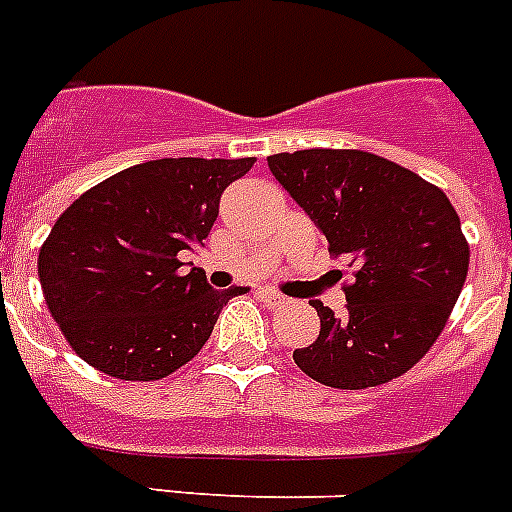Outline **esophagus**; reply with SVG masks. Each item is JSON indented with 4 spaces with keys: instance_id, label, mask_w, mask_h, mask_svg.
Returning <instances> with one entry per match:
<instances>
[{
    "instance_id": "1",
    "label": "esophagus",
    "mask_w": 512,
    "mask_h": 512,
    "mask_svg": "<svg viewBox=\"0 0 512 512\" xmlns=\"http://www.w3.org/2000/svg\"><path fill=\"white\" fill-rule=\"evenodd\" d=\"M259 298L266 308H282V305L287 303L285 295H279V292H274V290H261Z\"/></svg>"
}]
</instances>
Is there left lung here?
Instances as JSON below:
<instances>
[{
  "instance_id": "1",
  "label": "left lung",
  "mask_w": 512,
  "mask_h": 512,
  "mask_svg": "<svg viewBox=\"0 0 512 512\" xmlns=\"http://www.w3.org/2000/svg\"><path fill=\"white\" fill-rule=\"evenodd\" d=\"M266 163L329 251L355 269L344 316L313 300L321 331L292 352L298 368L347 391L404 375L445 329L469 272V243L448 196L362 150L279 152Z\"/></svg>"
}]
</instances>
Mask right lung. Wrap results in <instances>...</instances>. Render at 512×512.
Returning <instances> with one entry per match:
<instances>
[{
    "mask_svg": "<svg viewBox=\"0 0 512 512\" xmlns=\"http://www.w3.org/2000/svg\"><path fill=\"white\" fill-rule=\"evenodd\" d=\"M256 163L163 157L106 178L64 209L38 253L43 298L69 347L121 381H160L199 355L222 305L246 287L212 290L178 274L202 246L222 191Z\"/></svg>",
    "mask_w": 512,
    "mask_h": 512,
    "instance_id": "add662e5",
    "label": "right lung"
}]
</instances>
